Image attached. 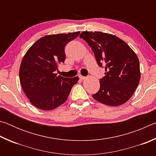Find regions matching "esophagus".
Listing matches in <instances>:
<instances>
[{
  "instance_id": "obj_1",
  "label": "esophagus",
  "mask_w": 156,
  "mask_h": 156,
  "mask_svg": "<svg viewBox=\"0 0 156 156\" xmlns=\"http://www.w3.org/2000/svg\"><path fill=\"white\" fill-rule=\"evenodd\" d=\"M79 78H80V80H84V79L86 78L85 76H81V75L79 76Z\"/></svg>"
}]
</instances>
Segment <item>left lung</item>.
<instances>
[{
    "mask_svg": "<svg viewBox=\"0 0 156 156\" xmlns=\"http://www.w3.org/2000/svg\"><path fill=\"white\" fill-rule=\"evenodd\" d=\"M94 51L98 65L105 69L100 89L92 97L109 106H119L133 94L140 79L138 58L125 41L112 34L83 31L80 35Z\"/></svg>",
    "mask_w": 156,
    "mask_h": 156,
    "instance_id": "1",
    "label": "left lung"
}]
</instances>
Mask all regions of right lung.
Listing matches in <instances>:
<instances>
[{"mask_svg": "<svg viewBox=\"0 0 156 156\" xmlns=\"http://www.w3.org/2000/svg\"><path fill=\"white\" fill-rule=\"evenodd\" d=\"M80 33L45 36L26 52L20 67V82L26 96L36 107L52 110L67 100L79 78L61 77L55 72L58 65L65 61L66 44L77 38Z\"/></svg>", "mask_w": 156, "mask_h": 156, "instance_id": "1", "label": "right lung"}]
</instances>
